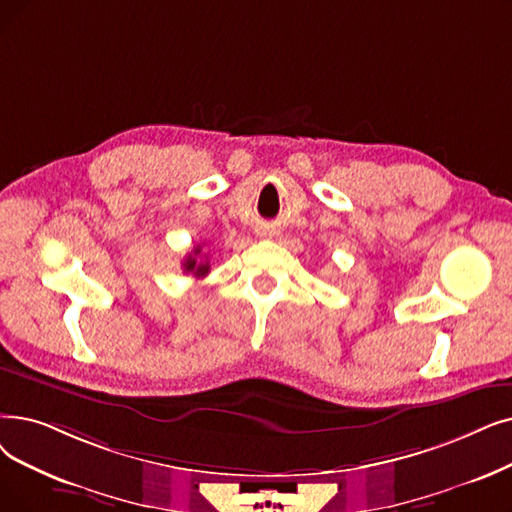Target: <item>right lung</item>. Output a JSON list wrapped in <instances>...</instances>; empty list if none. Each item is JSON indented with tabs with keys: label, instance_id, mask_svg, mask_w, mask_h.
<instances>
[{
	"label": "right lung",
	"instance_id": "1",
	"mask_svg": "<svg viewBox=\"0 0 512 512\" xmlns=\"http://www.w3.org/2000/svg\"><path fill=\"white\" fill-rule=\"evenodd\" d=\"M198 253H201V247H196V249L192 251V255H188V257L184 259L182 268H184L186 274H192V276H196V278H203V276L209 274L211 265H209L207 259H205V261H198Z\"/></svg>",
	"mask_w": 512,
	"mask_h": 512
}]
</instances>
